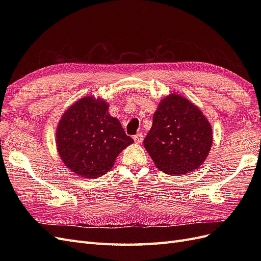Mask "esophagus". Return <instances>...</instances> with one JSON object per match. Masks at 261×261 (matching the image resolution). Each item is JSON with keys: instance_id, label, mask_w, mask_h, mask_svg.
<instances>
[{"instance_id": "34e87169", "label": "esophagus", "mask_w": 261, "mask_h": 261, "mask_svg": "<svg viewBox=\"0 0 261 261\" xmlns=\"http://www.w3.org/2000/svg\"><path fill=\"white\" fill-rule=\"evenodd\" d=\"M143 139H144V134L143 133H138L137 135L134 136V140H135L136 144L143 143Z\"/></svg>"}]
</instances>
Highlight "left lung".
<instances>
[{
	"mask_svg": "<svg viewBox=\"0 0 261 261\" xmlns=\"http://www.w3.org/2000/svg\"><path fill=\"white\" fill-rule=\"evenodd\" d=\"M212 128L191 101L171 93L161 100L144 146L155 167L167 174H185L207 159Z\"/></svg>",
	"mask_w": 261,
	"mask_h": 261,
	"instance_id": "1",
	"label": "left lung"
}]
</instances>
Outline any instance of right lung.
<instances>
[{
	"mask_svg": "<svg viewBox=\"0 0 261 261\" xmlns=\"http://www.w3.org/2000/svg\"><path fill=\"white\" fill-rule=\"evenodd\" d=\"M103 99L88 96L69 107L57 128L62 161L75 174L96 178L111 170L117 155L133 144Z\"/></svg>",
	"mask_w": 261,
	"mask_h": 261,
	"instance_id": "right-lung-1",
	"label": "right lung"
}]
</instances>
